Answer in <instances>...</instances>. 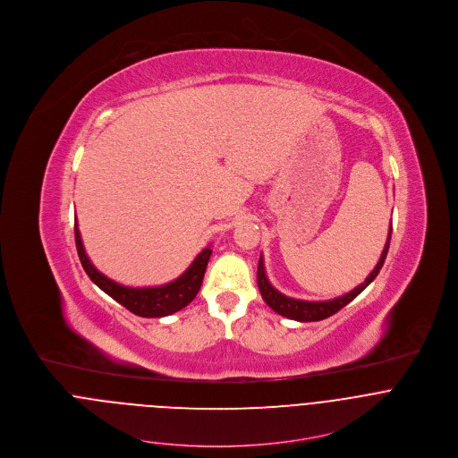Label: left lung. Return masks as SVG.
<instances>
[{"instance_id":"1","label":"left lung","mask_w":458,"mask_h":458,"mask_svg":"<svg viewBox=\"0 0 458 458\" xmlns=\"http://www.w3.org/2000/svg\"><path fill=\"white\" fill-rule=\"evenodd\" d=\"M390 240H392V227L388 233V240L385 245V250L381 254V259L376 264V267L372 269V273L365 278L363 284H360L358 287H354L351 293L327 300V301H305V300H294L289 298L282 293H278L267 280L266 271H264V261L262 256L259 258V266H258V285L261 291L262 300L267 303V307H271L276 314L287 318V319H294L300 323H312V321H323L329 316L336 314L340 309H344L347 303H351L381 271L385 259L388 256V249H390Z\"/></svg>"}]
</instances>
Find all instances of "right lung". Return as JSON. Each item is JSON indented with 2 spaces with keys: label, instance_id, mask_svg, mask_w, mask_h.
<instances>
[{
  "label": "right lung",
  "instance_id": "obj_1",
  "mask_svg": "<svg viewBox=\"0 0 458 458\" xmlns=\"http://www.w3.org/2000/svg\"><path fill=\"white\" fill-rule=\"evenodd\" d=\"M73 233H75V247H77L79 259L84 271L91 278V282H95L104 293H107L113 300L122 303L127 310H131V314L140 318H164L185 309L196 298L200 289L202 276L211 256V249L206 247L182 276H178L176 280L165 285L127 287L102 275L88 259L86 250L82 247L77 222L73 224Z\"/></svg>",
  "mask_w": 458,
  "mask_h": 458
}]
</instances>
